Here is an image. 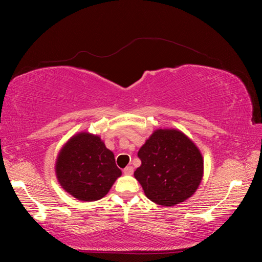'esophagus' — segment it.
Returning <instances> with one entry per match:
<instances>
[{
	"instance_id": "esophagus-1",
	"label": "esophagus",
	"mask_w": 262,
	"mask_h": 262,
	"mask_svg": "<svg viewBox=\"0 0 262 262\" xmlns=\"http://www.w3.org/2000/svg\"><path fill=\"white\" fill-rule=\"evenodd\" d=\"M124 175H132L133 173V167L132 166H126V167L123 169Z\"/></svg>"
}]
</instances>
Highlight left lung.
<instances>
[{"mask_svg":"<svg viewBox=\"0 0 262 262\" xmlns=\"http://www.w3.org/2000/svg\"><path fill=\"white\" fill-rule=\"evenodd\" d=\"M141 166L134 171L147 199L173 207L192 196L199 188L204 162L200 148L175 128H158L139 149Z\"/></svg>","mask_w":262,"mask_h":262,"instance_id":"1","label":"left lung"}]
</instances>
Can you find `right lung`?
<instances>
[{
    "instance_id": "add662e5",
    "label": "right lung",
    "mask_w": 262,
    "mask_h": 262,
    "mask_svg": "<svg viewBox=\"0 0 262 262\" xmlns=\"http://www.w3.org/2000/svg\"><path fill=\"white\" fill-rule=\"evenodd\" d=\"M54 170L61 188L83 202L104 198L122 175L114 153L99 136L89 131L75 133L63 144Z\"/></svg>"
}]
</instances>
